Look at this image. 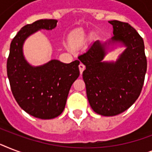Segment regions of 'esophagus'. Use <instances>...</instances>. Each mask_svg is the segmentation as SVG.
<instances>
[{
    "label": "esophagus",
    "mask_w": 152,
    "mask_h": 152,
    "mask_svg": "<svg viewBox=\"0 0 152 152\" xmlns=\"http://www.w3.org/2000/svg\"><path fill=\"white\" fill-rule=\"evenodd\" d=\"M79 69H80V74L83 73V70L85 69V65L83 64H82V63H80V64H79Z\"/></svg>",
    "instance_id": "esophagus-1"
}]
</instances>
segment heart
<instances>
[{
  "label": "heart",
  "instance_id": "b5f03b06",
  "mask_svg": "<svg viewBox=\"0 0 152 152\" xmlns=\"http://www.w3.org/2000/svg\"><path fill=\"white\" fill-rule=\"evenodd\" d=\"M85 38L86 33L83 29H76L69 34L68 42L69 45L72 47H77L83 43Z\"/></svg>",
  "mask_w": 152,
  "mask_h": 152
}]
</instances>
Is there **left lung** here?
Returning a JSON list of instances; mask_svg holds the SVG:
<instances>
[{"mask_svg": "<svg viewBox=\"0 0 152 152\" xmlns=\"http://www.w3.org/2000/svg\"><path fill=\"white\" fill-rule=\"evenodd\" d=\"M113 36L108 42H95L78 59L86 66L83 79L91 107L100 115H118L140 95L147 71L144 40L127 23L111 20ZM121 43L126 49L115 62H103L106 46Z\"/></svg>", "mask_w": 152, "mask_h": 152, "instance_id": "left-lung-1", "label": "left lung"}]
</instances>
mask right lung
<instances>
[{"mask_svg": "<svg viewBox=\"0 0 152 152\" xmlns=\"http://www.w3.org/2000/svg\"><path fill=\"white\" fill-rule=\"evenodd\" d=\"M56 20H39L21 28L10 45L7 74L13 96L30 115L52 119L63 112L71 86L80 76V61L65 64L51 60L40 66L26 61L23 46L27 37L39 30H52Z\"/></svg>", "mask_w": 152, "mask_h": 152, "instance_id": "right-lung-1", "label": "right lung"}]
</instances>
